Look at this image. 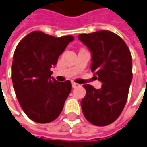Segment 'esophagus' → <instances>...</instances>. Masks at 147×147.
Masks as SVG:
<instances>
[{"label": "esophagus", "mask_w": 147, "mask_h": 147, "mask_svg": "<svg viewBox=\"0 0 147 147\" xmlns=\"http://www.w3.org/2000/svg\"><path fill=\"white\" fill-rule=\"evenodd\" d=\"M79 86V84H78V83H76V82H72V86H73V88H76V87H78Z\"/></svg>", "instance_id": "34e87169"}]
</instances>
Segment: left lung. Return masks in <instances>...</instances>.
Segmentation results:
<instances>
[{
	"label": "left lung",
	"instance_id": "left-lung-1",
	"mask_svg": "<svg viewBox=\"0 0 147 147\" xmlns=\"http://www.w3.org/2000/svg\"><path fill=\"white\" fill-rule=\"evenodd\" d=\"M78 39L90 50L91 71L103 82L98 90L83 85L86 94L81 101L82 113L91 124L106 126L119 117L126 103L133 78L131 53L125 42L109 30L81 34Z\"/></svg>",
	"mask_w": 147,
	"mask_h": 147
}]
</instances>
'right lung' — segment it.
Wrapping results in <instances>:
<instances>
[{"label":"right lung","mask_w":147,"mask_h":147,"mask_svg":"<svg viewBox=\"0 0 147 147\" xmlns=\"http://www.w3.org/2000/svg\"><path fill=\"white\" fill-rule=\"evenodd\" d=\"M74 40L42 31L26 35L17 45L12 64V81L20 106L37 123H49L61 113L72 90L71 82H57L51 75L59 56Z\"/></svg>","instance_id":"add662e5"}]
</instances>
